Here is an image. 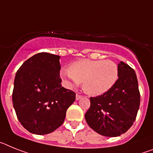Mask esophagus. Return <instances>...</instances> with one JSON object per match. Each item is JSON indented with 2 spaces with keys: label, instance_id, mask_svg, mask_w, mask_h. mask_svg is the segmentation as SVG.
I'll return each instance as SVG.
<instances>
[{
  "label": "esophagus",
  "instance_id": "obj_1",
  "mask_svg": "<svg viewBox=\"0 0 153 153\" xmlns=\"http://www.w3.org/2000/svg\"><path fill=\"white\" fill-rule=\"evenodd\" d=\"M82 97V95H80V94H76V100H78V99H80Z\"/></svg>",
  "mask_w": 153,
  "mask_h": 153
}]
</instances>
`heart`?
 I'll return each instance as SVG.
<instances>
[{"label": "heart", "instance_id": "b5f03b06", "mask_svg": "<svg viewBox=\"0 0 153 153\" xmlns=\"http://www.w3.org/2000/svg\"><path fill=\"white\" fill-rule=\"evenodd\" d=\"M61 75L68 87L82 82L86 93L99 95L115 84L119 78V68L111 60L82 59L71 64L70 69H62Z\"/></svg>", "mask_w": 153, "mask_h": 153}]
</instances>
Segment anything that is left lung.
<instances>
[{"label": "left lung", "instance_id": "left-lung-1", "mask_svg": "<svg viewBox=\"0 0 153 153\" xmlns=\"http://www.w3.org/2000/svg\"><path fill=\"white\" fill-rule=\"evenodd\" d=\"M119 78L108 91L90 98L85 118L99 134L115 137L125 133L135 122L140 105L137 77L133 68L120 62Z\"/></svg>", "mask_w": 153, "mask_h": 153}]
</instances>
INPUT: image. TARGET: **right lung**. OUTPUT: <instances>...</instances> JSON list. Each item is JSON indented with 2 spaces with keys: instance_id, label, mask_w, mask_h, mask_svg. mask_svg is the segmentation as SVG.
<instances>
[{
  "instance_id": "add662e5",
  "label": "right lung",
  "mask_w": 153,
  "mask_h": 153,
  "mask_svg": "<svg viewBox=\"0 0 153 153\" xmlns=\"http://www.w3.org/2000/svg\"><path fill=\"white\" fill-rule=\"evenodd\" d=\"M59 59V55L38 53L16 73L13 105L21 124L33 134L45 135L60 127L75 100V93L61 84Z\"/></svg>"
}]
</instances>
